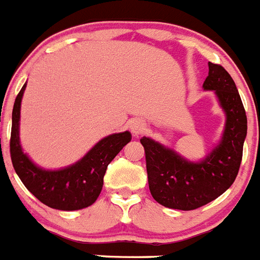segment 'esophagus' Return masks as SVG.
<instances>
[{"label":"esophagus","mask_w":260,"mask_h":260,"mask_svg":"<svg viewBox=\"0 0 260 260\" xmlns=\"http://www.w3.org/2000/svg\"><path fill=\"white\" fill-rule=\"evenodd\" d=\"M129 128L133 135L137 136V135L144 132V129H145V123L143 120H140V119H135V120H132L129 123Z\"/></svg>","instance_id":"obj_1"}]
</instances>
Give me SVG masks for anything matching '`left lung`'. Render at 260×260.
<instances>
[{
  "mask_svg": "<svg viewBox=\"0 0 260 260\" xmlns=\"http://www.w3.org/2000/svg\"><path fill=\"white\" fill-rule=\"evenodd\" d=\"M203 87L214 90L226 116L218 145L204 159L191 162L149 137L140 140L145 149L149 189L164 207L192 211L208 204L226 191L238 174L247 117L236 83L221 65L208 62Z\"/></svg>",
  "mask_w": 260,
  "mask_h": 260,
  "instance_id": "left-lung-1",
  "label": "left lung"
}]
</instances>
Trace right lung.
<instances>
[{
    "label": "right lung",
    "instance_id": "add662e5",
    "mask_svg": "<svg viewBox=\"0 0 260 260\" xmlns=\"http://www.w3.org/2000/svg\"><path fill=\"white\" fill-rule=\"evenodd\" d=\"M24 83L15 98L11 121L10 155L22 183L43 204L60 211H77L95 203L103 187V177L108 164L131 141L128 131L114 133L102 139L76 164L60 169L39 168L23 153L19 141L21 102L26 89Z\"/></svg>",
    "mask_w": 260,
    "mask_h": 260
}]
</instances>
